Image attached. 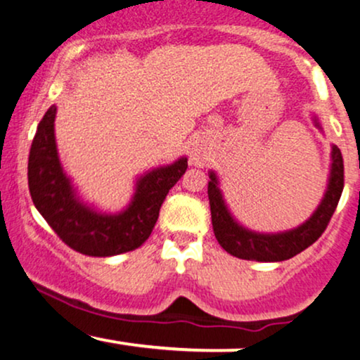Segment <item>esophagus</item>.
Returning a JSON list of instances; mask_svg holds the SVG:
<instances>
[{
	"mask_svg": "<svg viewBox=\"0 0 360 360\" xmlns=\"http://www.w3.org/2000/svg\"><path fill=\"white\" fill-rule=\"evenodd\" d=\"M193 164H194V166H196V164H198V160H200V157H198V154H193Z\"/></svg>",
	"mask_w": 360,
	"mask_h": 360,
	"instance_id": "obj_1",
	"label": "esophagus"
}]
</instances>
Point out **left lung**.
I'll use <instances>...</instances> for the list:
<instances>
[{"label": "left lung", "instance_id": "8db88e82", "mask_svg": "<svg viewBox=\"0 0 360 360\" xmlns=\"http://www.w3.org/2000/svg\"><path fill=\"white\" fill-rule=\"evenodd\" d=\"M318 130H321L320 120L315 115L311 117ZM332 162H330L328 183L320 205L307 221L284 232H255V230L243 226L230 212L225 198L220 189V179L217 172L210 171L208 198L210 210H212V223L214 237L229 254L238 259L257 260V262H281L295 257L296 254L308 249L315 243L320 235L325 232L330 218L335 212L338 200L344 189V159L337 146H332Z\"/></svg>", "mask_w": 360, "mask_h": 360}]
</instances>
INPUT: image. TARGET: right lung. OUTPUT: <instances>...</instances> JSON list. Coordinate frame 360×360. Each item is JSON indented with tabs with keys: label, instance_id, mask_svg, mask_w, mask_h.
<instances>
[{
	"label": "right lung",
	"instance_id": "add662e5",
	"mask_svg": "<svg viewBox=\"0 0 360 360\" xmlns=\"http://www.w3.org/2000/svg\"><path fill=\"white\" fill-rule=\"evenodd\" d=\"M57 106L37 127L28 157V188L35 208L52 230L74 250L110 257L139 249L150 237L169 189L188 169V157L143 172L122 212L108 213L86 203L64 171L56 142Z\"/></svg>",
	"mask_w": 360,
	"mask_h": 360
}]
</instances>
